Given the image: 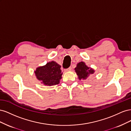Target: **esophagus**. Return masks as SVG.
<instances>
[{"label": "esophagus", "mask_w": 131, "mask_h": 131, "mask_svg": "<svg viewBox=\"0 0 131 131\" xmlns=\"http://www.w3.org/2000/svg\"><path fill=\"white\" fill-rule=\"evenodd\" d=\"M72 70V67H69L68 68H67V69H65L66 71H70V70Z\"/></svg>", "instance_id": "34e87169"}]
</instances>
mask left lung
Returning a JSON list of instances; mask_svg holds the SVG:
<instances>
[{
	"mask_svg": "<svg viewBox=\"0 0 131 131\" xmlns=\"http://www.w3.org/2000/svg\"><path fill=\"white\" fill-rule=\"evenodd\" d=\"M75 70L80 80L81 79L86 80L90 75L94 73V70L92 68L88 67L83 62L78 63L77 67L75 68Z\"/></svg>",
	"mask_w": 131,
	"mask_h": 131,
	"instance_id": "8db88e82",
	"label": "left lung"
}]
</instances>
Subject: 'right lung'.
<instances>
[{
    "mask_svg": "<svg viewBox=\"0 0 131 131\" xmlns=\"http://www.w3.org/2000/svg\"><path fill=\"white\" fill-rule=\"evenodd\" d=\"M61 67L56 62L51 61L45 66L38 67L34 73L38 80L41 81L43 85L49 86L56 85L59 84L62 79L63 73Z\"/></svg>",
    "mask_w": 131,
    "mask_h": 131,
    "instance_id": "obj_1",
    "label": "right lung"
}]
</instances>
